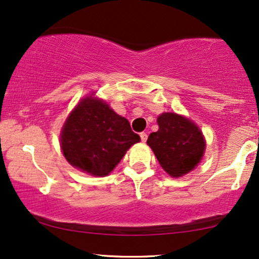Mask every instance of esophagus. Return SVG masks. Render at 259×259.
Instances as JSON below:
<instances>
[{"mask_svg": "<svg viewBox=\"0 0 259 259\" xmlns=\"http://www.w3.org/2000/svg\"><path fill=\"white\" fill-rule=\"evenodd\" d=\"M140 139H141V141H143V143H146V140H147V133H146V132H141V133H140Z\"/></svg>", "mask_w": 259, "mask_h": 259, "instance_id": "esophagus-1", "label": "esophagus"}]
</instances>
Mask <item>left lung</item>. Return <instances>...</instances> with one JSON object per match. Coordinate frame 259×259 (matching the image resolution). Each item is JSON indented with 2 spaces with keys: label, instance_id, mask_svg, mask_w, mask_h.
Segmentation results:
<instances>
[{
  "label": "left lung",
  "instance_id": "obj_1",
  "mask_svg": "<svg viewBox=\"0 0 259 259\" xmlns=\"http://www.w3.org/2000/svg\"><path fill=\"white\" fill-rule=\"evenodd\" d=\"M159 130L150 134L147 145L159 164L172 177H182L199 164L205 153V139L196 123L177 113H162Z\"/></svg>",
  "mask_w": 259,
  "mask_h": 259
}]
</instances>
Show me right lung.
<instances>
[{
	"label": "right lung",
	"instance_id": "obj_1",
	"mask_svg": "<svg viewBox=\"0 0 259 259\" xmlns=\"http://www.w3.org/2000/svg\"><path fill=\"white\" fill-rule=\"evenodd\" d=\"M62 153L74 167L105 177L119 164L127 150L139 143L128 120L98 98H83L63 123Z\"/></svg>",
	"mask_w": 259,
	"mask_h": 259
}]
</instances>
